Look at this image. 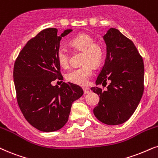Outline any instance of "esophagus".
Wrapping results in <instances>:
<instances>
[{"label":"esophagus","mask_w":158,"mask_h":158,"mask_svg":"<svg viewBox=\"0 0 158 158\" xmlns=\"http://www.w3.org/2000/svg\"><path fill=\"white\" fill-rule=\"evenodd\" d=\"M83 91H84V94H89L91 92V90L89 89V88H83Z\"/></svg>","instance_id":"1"}]
</instances>
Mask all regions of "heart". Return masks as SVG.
<instances>
[{
  "mask_svg": "<svg viewBox=\"0 0 158 158\" xmlns=\"http://www.w3.org/2000/svg\"><path fill=\"white\" fill-rule=\"evenodd\" d=\"M69 45L75 51L83 52L81 63L83 65L75 67L66 74V79L77 85H85L93 74L92 65L97 67L102 62L104 50L99 44L95 42L93 37L87 33H81L69 40ZM57 60L61 67L66 68L69 63V54L64 47H59L56 52Z\"/></svg>",
  "mask_w": 158,
  "mask_h": 158,
  "instance_id": "heart-1",
  "label": "heart"
}]
</instances>
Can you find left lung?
I'll list each match as a JSON object with an SVG mask.
<instances>
[{
    "mask_svg": "<svg viewBox=\"0 0 158 158\" xmlns=\"http://www.w3.org/2000/svg\"><path fill=\"white\" fill-rule=\"evenodd\" d=\"M106 56L96 83L106 86L91 88L100 97L94 114L104 124L114 126L127 121L134 114L144 93V67L142 56L132 40L115 28L103 36Z\"/></svg>",
    "mask_w": 158,
    "mask_h": 158,
    "instance_id": "left-lung-1",
    "label": "left lung"
}]
</instances>
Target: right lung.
<instances>
[{
  "label": "right lung",
  "instance_id": "obj_1",
  "mask_svg": "<svg viewBox=\"0 0 158 158\" xmlns=\"http://www.w3.org/2000/svg\"><path fill=\"white\" fill-rule=\"evenodd\" d=\"M56 28H47L27 43L14 66L16 100L24 118L39 131H55L69 118L73 102L83 91L76 84L63 82L59 88L52 82L63 80L56 52L62 37L72 30L57 35Z\"/></svg>",
  "mask_w": 158,
  "mask_h": 158
}]
</instances>
